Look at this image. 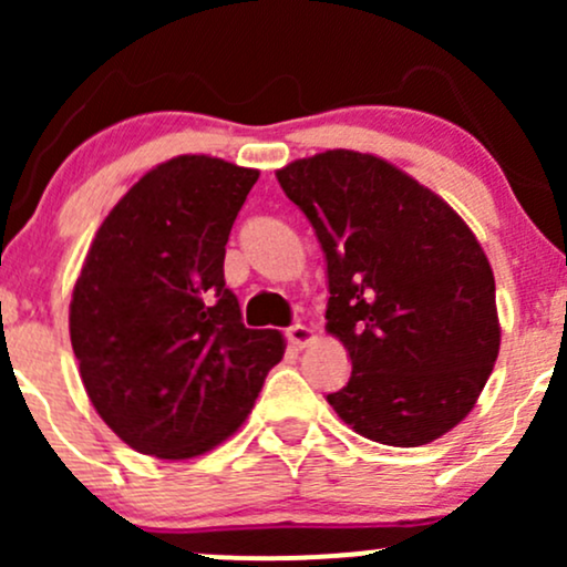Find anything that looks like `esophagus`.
I'll list each match as a JSON object with an SVG mask.
<instances>
[{
    "mask_svg": "<svg viewBox=\"0 0 567 567\" xmlns=\"http://www.w3.org/2000/svg\"><path fill=\"white\" fill-rule=\"evenodd\" d=\"M285 336H288V341H290L296 349L309 347V343L315 341V330L306 328V324H290V328L285 330Z\"/></svg>",
    "mask_w": 567,
    "mask_h": 567,
    "instance_id": "34e87169",
    "label": "esophagus"
}]
</instances>
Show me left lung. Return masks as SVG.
Listing matches in <instances>:
<instances>
[{
  "instance_id": "obj_1",
  "label": "left lung",
  "mask_w": 567,
  "mask_h": 567,
  "mask_svg": "<svg viewBox=\"0 0 567 567\" xmlns=\"http://www.w3.org/2000/svg\"><path fill=\"white\" fill-rule=\"evenodd\" d=\"M277 181L328 261V333L351 357L338 419L415 447L464 421L496 365V279L464 218L392 162L333 148Z\"/></svg>"
}]
</instances>
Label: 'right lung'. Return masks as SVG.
I'll list each match as a JSON object with an SVG mask.
<instances>
[{
    "mask_svg": "<svg viewBox=\"0 0 567 567\" xmlns=\"http://www.w3.org/2000/svg\"><path fill=\"white\" fill-rule=\"evenodd\" d=\"M258 171L184 154L148 171L97 229L69 333L90 402L133 451L194 458L231 437L282 360L245 328L226 243Z\"/></svg>",
    "mask_w": 567,
    "mask_h": 567,
    "instance_id": "right-lung-1",
    "label": "right lung"
}]
</instances>
